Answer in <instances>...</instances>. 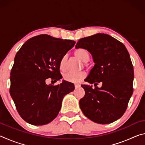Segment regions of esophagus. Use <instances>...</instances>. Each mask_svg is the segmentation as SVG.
<instances>
[{"label": "esophagus", "mask_w": 145, "mask_h": 145, "mask_svg": "<svg viewBox=\"0 0 145 145\" xmlns=\"http://www.w3.org/2000/svg\"><path fill=\"white\" fill-rule=\"evenodd\" d=\"M79 87H80V84H75V88H79Z\"/></svg>", "instance_id": "esophagus-1"}]
</instances>
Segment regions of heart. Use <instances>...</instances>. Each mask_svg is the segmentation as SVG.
I'll use <instances>...</instances> for the list:
<instances>
[{
    "mask_svg": "<svg viewBox=\"0 0 145 145\" xmlns=\"http://www.w3.org/2000/svg\"><path fill=\"white\" fill-rule=\"evenodd\" d=\"M75 56L77 58L84 63V65H86L88 61L90 59V54L86 48H78L76 49L74 52ZM59 69L62 72L66 70L67 68V57L63 56L61 59L59 61ZM85 73L84 72H80L78 73H68L64 75V79L66 81H68L72 83H79L84 79L85 77Z\"/></svg>",
    "mask_w": 145,
    "mask_h": 145,
    "instance_id": "1",
    "label": "heart"
}]
</instances>
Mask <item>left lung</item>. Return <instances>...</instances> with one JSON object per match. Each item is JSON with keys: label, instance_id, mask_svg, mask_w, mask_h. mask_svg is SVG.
Instances as JSON below:
<instances>
[{"label": "left lung", "instance_id": "obj_1", "mask_svg": "<svg viewBox=\"0 0 145 145\" xmlns=\"http://www.w3.org/2000/svg\"><path fill=\"white\" fill-rule=\"evenodd\" d=\"M75 47L86 48L95 63L85 80L95 88L81 85L85 95L79 101L80 109L97 123L114 122L123 115L133 93L134 68L128 50L120 41L103 33L80 39ZM99 82L101 88L97 87Z\"/></svg>", "mask_w": 145, "mask_h": 145}]
</instances>
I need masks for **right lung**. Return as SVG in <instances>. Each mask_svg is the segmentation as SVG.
<instances>
[{
	"mask_svg": "<svg viewBox=\"0 0 145 145\" xmlns=\"http://www.w3.org/2000/svg\"><path fill=\"white\" fill-rule=\"evenodd\" d=\"M71 40L40 34L29 39L17 52L11 71L9 93L16 109L24 120L33 125H43L55 119L66 95L74 84H46L50 78H62L61 59L75 45Z\"/></svg>",
	"mask_w": 145,
	"mask_h": 145,
	"instance_id": "add662e5",
	"label": "right lung"
}]
</instances>
